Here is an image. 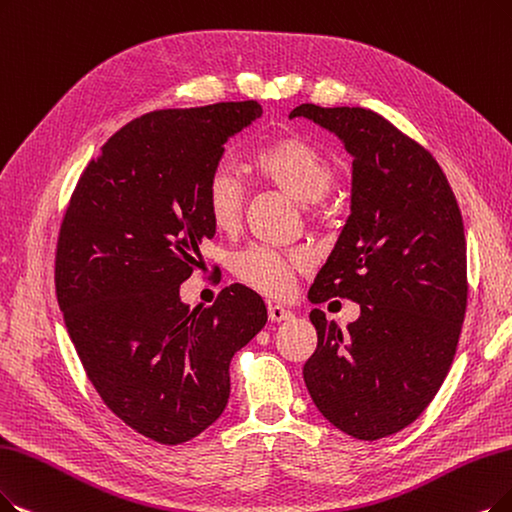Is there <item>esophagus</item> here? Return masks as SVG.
I'll return each instance as SVG.
<instances>
[{
    "label": "esophagus",
    "instance_id": "obj_1",
    "mask_svg": "<svg viewBox=\"0 0 512 512\" xmlns=\"http://www.w3.org/2000/svg\"><path fill=\"white\" fill-rule=\"evenodd\" d=\"M292 317H294V313L288 311V309H283V306H279V304H271V306H269V319H271L273 323L288 321V319H292Z\"/></svg>",
    "mask_w": 512,
    "mask_h": 512
}]
</instances>
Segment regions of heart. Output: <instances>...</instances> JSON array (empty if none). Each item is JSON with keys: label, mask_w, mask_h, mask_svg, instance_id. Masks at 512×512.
<instances>
[{"label": "heart", "mask_w": 512, "mask_h": 512, "mask_svg": "<svg viewBox=\"0 0 512 512\" xmlns=\"http://www.w3.org/2000/svg\"><path fill=\"white\" fill-rule=\"evenodd\" d=\"M252 168L271 187L300 203H313L332 189L336 168L332 159L306 138H281L260 149ZM243 182L229 161H220L210 172L206 185L208 214L218 229H233L243 214ZM235 273L264 294H283L290 279L302 267V256L271 248H248L235 258Z\"/></svg>", "instance_id": "heart-1"}]
</instances>
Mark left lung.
I'll return each instance as SVG.
<instances>
[{
	"mask_svg": "<svg viewBox=\"0 0 512 512\" xmlns=\"http://www.w3.org/2000/svg\"><path fill=\"white\" fill-rule=\"evenodd\" d=\"M294 117L353 157L351 216L309 300L361 304L346 330L311 311L317 349L302 376L327 422L376 441L426 410L454 361L468 294L460 208L433 155L378 113L300 105Z\"/></svg>",
	"mask_w": 512,
	"mask_h": 512,
	"instance_id": "1",
	"label": "left lung"
}]
</instances>
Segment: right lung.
<instances>
[{
  "mask_svg": "<svg viewBox=\"0 0 512 512\" xmlns=\"http://www.w3.org/2000/svg\"><path fill=\"white\" fill-rule=\"evenodd\" d=\"M262 115L254 100L142 115L81 174L56 248V298L84 370L109 410L163 445L214 424L229 365L267 323L241 283L191 309L180 298L216 235L206 185L224 142Z\"/></svg>",
  "mask_w": 512,
  "mask_h": 512,
  "instance_id": "right-lung-1",
  "label": "right lung"
}]
</instances>
